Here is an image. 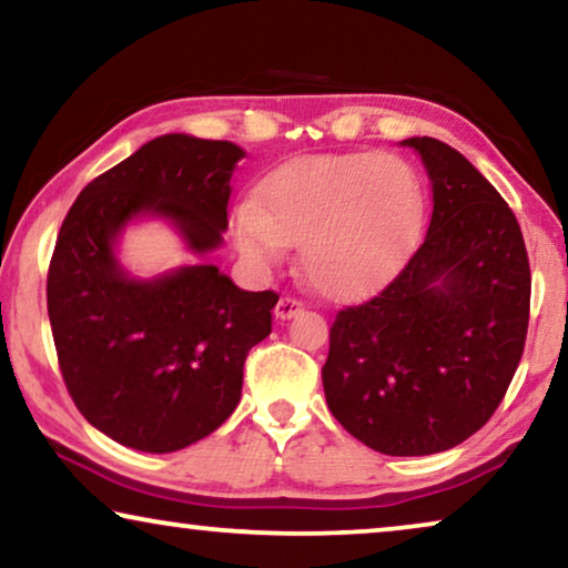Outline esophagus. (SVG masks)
Segmentation results:
<instances>
[{"mask_svg":"<svg viewBox=\"0 0 568 568\" xmlns=\"http://www.w3.org/2000/svg\"><path fill=\"white\" fill-rule=\"evenodd\" d=\"M302 300H297V297H282L276 302V307H274V315L278 317V321H290V317H294L297 313H302Z\"/></svg>","mask_w":568,"mask_h":568,"instance_id":"obj_1","label":"esophagus"}]
</instances>
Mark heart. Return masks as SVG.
I'll return each instance as SVG.
<instances>
[{
	"instance_id": "b5f03b06",
	"label": "heart",
	"mask_w": 568,
	"mask_h": 568,
	"mask_svg": "<svg viewBox=\"0 0 568 568\" xmlns=\"http://www.w3.org/2000/svg\"><path fill=\"white\" fill-rule=\"evenodd\" d=\"M424 216L416 170L390 152H346L278 170L237 206L235 240L255 266L300 245L302 274L333 300H354L390 276Z\"/></svg>"
}]
</instances>
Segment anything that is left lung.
<instances>
[{
	"mask_svg": "<svg viewBox=\"0 0 568 568\" xmlns=\"http://www.w3.org/2000/svg\"><path fill=\"white\" fill-rule=\"evenodd\" d=\"M434 209L422 245L377 297L331 325V414L383 455H434L476 434L507 393L530 321V261L499 191L432 136Z\"/></svg>",
	"mask_w": 568,
	"mask_h": 568,
	"instance_id": "1",
	"label": "left lung"
}]
</instances>
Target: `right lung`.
Instances as JSON below:
<instances>
[{
  "mask_svg": "<svg viewBox=\"0 0 568 568\" xmlns=\"http://www.w3.org/2000/svg\"><path fill=\"white\" fill-rule=\"evenodd\" d=\"M232 142L165 134L82 189L61 222L45 300L74 406L123 447L175 453L227 422L247 352L271 333L276 292H243L216 266L134 282L113 255L139 214L175 222L196 253L227 230Z\"/></svg>",
  "mask_w": 568,
  "mask_h": 568,
  "instance_id": "obj_1",
  "label": "right lung"
}]
</instances>
